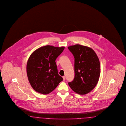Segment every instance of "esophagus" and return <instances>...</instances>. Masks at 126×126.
Instances as JSON below:
<instances>
[{
	"instance_id": "obj_1",
	"label": "esophagus",
	"mask_w": 126,
	"mask_h": 126,
	"mask_svg": "<svg viewBox=\"0 0 126 126\" xmlns=\"http://www.w3.org/2000/svg\"><path fill=\"white\" fill-rule=\"evenodd\" d=\"M63 77V80H64V81H65V76H63V77Z\"/></svg>"
}]
</instances>
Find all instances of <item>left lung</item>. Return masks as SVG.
<instances>
[{"label":"left lung","mask_w":126,"mask_h":126,"mask_svg":"<svg viewBox=\"0 0 126 126\" xmlns=\"http://www.w3.org/2000/svg\"><path fill=\"white\" fill-rule=\"evenodd\" d=\"M68 49L75 58V78L68 85L76 93L85 95L94 89L99 80V59L94 50L86 46L76 45Z\"/></svg>","instance_id":"obj_1"}]
</instances>
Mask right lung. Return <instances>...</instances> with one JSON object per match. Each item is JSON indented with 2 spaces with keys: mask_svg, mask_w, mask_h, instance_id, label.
<instances>
[{
  "mask_svg": "<svg viewBox=\"0 0 126 126\" xmlns=\"http://www.w3.org/2000/svg\"><path fill=\"white\" fill-rule=\"evenodd\" d=\"M65 47L46 45L35 50L27 64L28 80L37 92L46 95L55 90L63 79L59 75L55 61Z\"/></svg>",
  "mask_w": 126,
  "mask_h": 126,
  "instance_id": "obj_1",
  "label": "right lung"
}]
</instances>
